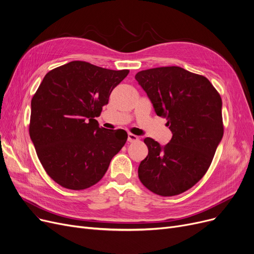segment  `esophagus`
I'll use <instances>...</instances> for the list:
<instances>
[{
    "instance_id": "1",
    "label": "esophagus",
    "mask_w": 254,
    "mask_h": 254,
    "mask_svg": "<svg viewBox=\"0 0 254 254\" xmlns=\"http://www.w3.org/2000/svg\"><path fill=\"white\" fill-rule=\"evenodd\" d=\"M139 140V137L134 135V134H130V132H128L127 134V141L132 143V142H137Z\"/></svg>"
}]
</instances>
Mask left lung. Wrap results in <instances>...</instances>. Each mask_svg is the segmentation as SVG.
I'll list each match as a JSON object with an SVG mask.
<instances>
[{
  "label": "left lung",
  "instance_id": "8db88e82",
  "mask_svg": "<svg viewBox=\"0 0 254 254\" xmlns=\"http://www.w3.org/2000/svg\"><path fill=\"white\" fill-rule=\"evenodd\" d=\"M135 78L173 134L165 146L144 139L148 155L139 179L158 195L180 194L203 178L222 139L220 95L206 77L175 65L140 71Z\"/></svg>",
  "mask_w": 254,
  "mask_h": 254
}]
</instances>
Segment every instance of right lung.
Masks as SVG:
<instances>
[{
  "label": "right lung",
  "mask_w": 254,
  "mask_h": 254,
  "mask_svg": "<svg viewBox=\"0 0 254 254\" xmlns=\"http://www.w3.org/2000/svg\"><path fill=\"white\" fill-rule=\"evenodd\" d=\"M128 72L74 61L43 78L31 103L30 136L44 170L63 188L98 183L126 144V130L101 128L95 117Z\"/></svg>",
  "instance_id": "right-lung-1"
}]
</instances>
